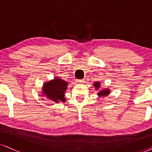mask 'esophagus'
Returning a JSON list of instances; mask_svg holds the SVG:
<instances>
[{
    "label": "esophagus",
    "mask_w": 152,
    "mask_h": 152,
    "mask_svg": "<svg viewBox=\"0 0 152 152\" xmlns=\"http://www.w3.org/2000/svg\"><path fill=\"white\" fill-rule=\"evenodd\" d=\"M76 83H80V84H83L84 83H85V80H76Z\"/></svg>",
    "instance_id": "34e87169"
}]
</instances>
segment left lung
I'll return each instance as SVG.
<instances>
[{
	"instance_id": "left-lung-1",
	"label": "left lung",
	"mask_w": 152,
	"mask_h": 152,
	"mask_svg": "<svg viewBox=\"0 0 152 152\" xmlns=\"http://www.w3.org/2000/svg\"><path fill=\"white\" fill-rule=\"evenodd\" d=\"M93 86L95 87V90L98 91V93L97 94V96H98V98H99V97H107V96H108L111 93V90L108 88H102V89L99 90V88L101 87V83L99 81L94 83Z\"/></svg>"
}]
</instances>
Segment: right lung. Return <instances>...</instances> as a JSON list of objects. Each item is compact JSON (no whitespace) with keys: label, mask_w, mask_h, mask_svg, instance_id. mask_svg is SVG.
<instances>
[{"label":"right lung","mask_w":152,"mask_h":152,"mask_svg":"<svg viewBox=\"0 0 152 152\" xmlns=\"http://www.w3.org/2000/svg\"><path fill=\"white\" fill-rule=\"evenodd\" d=\"M69 82L65 81L59 76L55 77L53 80L46 81L42 86L41 95L49 100L59 103L65 102V93Z\"/></svg>","instance_id":"obj_1"}]
</instances>
